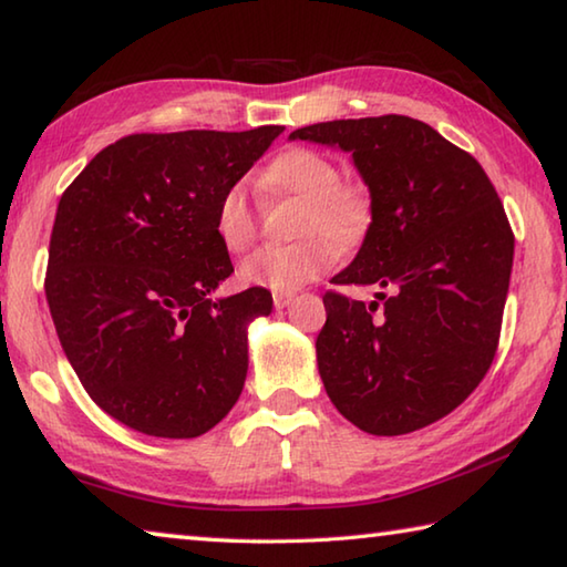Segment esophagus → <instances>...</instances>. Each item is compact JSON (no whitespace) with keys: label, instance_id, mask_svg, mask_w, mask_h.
<instances>
[{"label":"esophagus","instance_id":"obj_1","mask_svg":"<svg viewBox=\"0 0 567 567\" xmlns=\"http://www.w3.org/2000/svg\"><path fill=\"white\" fill-rule=\"evenodd\" d=\"M292 300H295V292H275V297H272L277 310H285V307H290Z\"/></svg>","mask_w":567,"mask_h":567}]
</instances>
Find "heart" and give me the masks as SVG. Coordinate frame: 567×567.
<instances>
[{
	"instance_id": "obj_1",
	"label": "heart",
	"mask_w": 567,
	"mask_h": 567,
	"mask_svg": "<svg viewBox=\"0 0 567 567\" xmlns=\"http://www.w3.org/2000/svg\"><path fill=\"white\" fill-rule=\"evenodd\" d=\"M260 187L305 203L300 235L295 245H267L239 265V280L272 292H295L318 280L338 262L340 249H354L372 223L370 205L358 189L342 185V172L322 152L290 147L260 172ZM257 233L247 187L233 182L217 199L215 235L227 252H243Z\"/></svg>"
}]
</instances>
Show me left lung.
<instances>
[{"label": "left lung", "mask_w": 567, "mask_h": 567, "mask_svg": "<svg viewBox=\"0 0 567 567\" xmlns=\"http://www.w3.org/2000/svg\"><path fill=\"white\" fill-rule=\"evenodd\" d=\"M348 152L372 223L334 285H375L364 305L322 297L318 370L332 405L370 435L445 417L495 358L513 270V229L485 169L430 124L385 117L295 130Z\"/></svg>", "instance_id": "8db88e82"}]
</instances>
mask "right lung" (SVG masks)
Returning <instances> with one entry per match:
<instances>
[{"mask_svg":"<svg viewBox=\"0 0 567 567\" xmlns=\"http://www.w3.org/2000/svg\"><path fill=\"white\" fill-rule=\"evenodd\" d=\"M282 130L130 134L64 189L47 302L76 378L122 425L197 437L243 392L247 328L272 295H213L235 272L215 207Z\"/></svg>","mask_w":567,"mask_h":567,"instance_id":"obj_1","label":"right lung"}]
</instances>
